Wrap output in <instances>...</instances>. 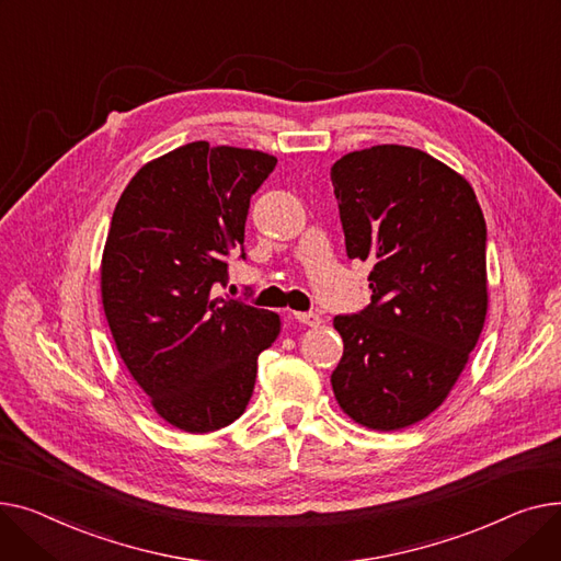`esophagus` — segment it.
Instances as JSON below:
<instances>
[{
	"mask_svg": "<svg viewBox=\"0 0 561 561\" xmlns=\"http://www.w3.org/2000/svg\"><path fill=\"white\" fill-rule=\"evenodd\" d=\"M294 319L304 325H310V328H317L323 321L317 312H294Z\"/></svg>",
	"mask_w": 561,
	"mask_h": 561,
	"instance_id": "esophagus-1",
	"label": "esophagus"
}]
</instances>
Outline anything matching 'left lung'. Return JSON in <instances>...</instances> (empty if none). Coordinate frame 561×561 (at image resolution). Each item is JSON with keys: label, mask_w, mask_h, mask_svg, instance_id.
Returning a JSON list of instances; mask_svg holds the SVG:
<instances>
[{"label": "left lung", "mask_w": 561, "mask_h": 561, "mask_svg": "<svg viewBox=\"0 0 561 561\" xmlns=\"http://www.w3.org/2000/svg\"><path fill=\"white\" fill-rule=\"evenodd\" d=\"M331 179L346 253L371 262V306L333 321L335 399L359 425L403 431L448 399L482 333L484 215L462 174L414 147L351 151Z\"/></svg>", "instance_id": "8db88e82"}]
</instances>
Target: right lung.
Here are the masks:
<instances>
[{"label":"right lung","instance_id":"1","mask_svg":"<svg viewBox=\"0 0 561 561\" xmlns=\"http://www.w3.org/2000/svg\"><path fill=\"white\" fill-rule=\"evenodd\" d=\"M274 168L255 149L190 142L142 164L115 206L99 267L106 321L156 414L183 433L240 419L257 355L280 335L276 312L213 296Z\"/></svg>","mask_w":561,"mask_h":561}]
</instances>
